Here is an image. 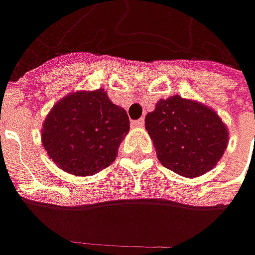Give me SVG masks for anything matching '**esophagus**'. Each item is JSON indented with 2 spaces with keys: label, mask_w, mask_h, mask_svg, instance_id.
<instances>
[{
  "label": "esophagus",
  "mask_w": 255,
  "mask_h": 255,
  "mask_svg": "<svg viewBox=\"0 0 255 255\" xmlns=\"http://www.w3.org/2000/svg\"><path fill=\"white\" fill-rule=\"evenodd\" d=\"M132 125L134 128H143V125H144V119H137V121H133Z\"/></svg>",
  "instance_id": "esophagus-1"
}]
</instances>
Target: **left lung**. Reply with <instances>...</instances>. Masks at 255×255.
I'll return each instance as SVG.
<instances>
[{"instance_id":"left-lung-1","label":"left lung","mask_w":255,"mask_h":255,"mask_svg":"<svg viewBox=\"0 0 255 255\" xmlns=\"http://www.w3.org/2000/svg\"><path fill=\"white\" fill-rule=\"evenodd\" d=\"M144 125L159 162L184 177L211 170L229 143L227 126L217 113L179 95L160 99L146 115Z\"/></svg>"}]
</instances>
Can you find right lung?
<instances>
[{
	"instance_id": "right-lung-1",
	"label": "right lung",
	"mask_w": 255,
	"mask_h": 255,
	"mask_svg": "<svg viewBox=\"0 0 255 255\" xmlns=\"http://www.w3.org/2000/svg\"><path fill=\"white\" fill-rule=\"evenodd\" d=\"M125 109L111 102L103 89L79 91L62 98L42 125V144L62 170L92 176L118 156L129 132Z\"/></svg>"
}]
</instances>
